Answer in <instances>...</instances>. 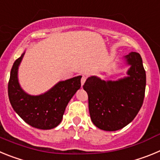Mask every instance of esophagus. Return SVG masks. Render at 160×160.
<instances>
[{
	"label": "esophagus",
	"mask_w": 160,
	"mask_h": 160,
	"mask_svg": "<svg viewBox=\"0 0 160 160\" xmlns=\"http://www.w3.org/2000/svg\"><path fill=\"white\" fill-rule=\"evenodd\" d=\"M86 79H87V78L85 77V76H82V79H81V85H82V87L83 85H84L85 82H86Z\"/></svg>",
	"instance_id": "1"
}]
</instances>
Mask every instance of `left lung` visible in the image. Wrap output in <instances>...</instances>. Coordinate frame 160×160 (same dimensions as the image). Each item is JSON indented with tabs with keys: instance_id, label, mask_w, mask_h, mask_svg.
<instances>
[{
	"instance_id": "obj_1",
	"label": "left lung",
	"mask_w": 160,
	"mask_h": 160,
	"mask_svg": "<svg viewBox=\"0 0 160 160\" xmlns=\"http://www.w3.org/2000/svg\"><path fill=\"white\" fill-rule=\"evenodd\" d=\"M122 60L123 66H129L127 76L117 80L90 76L83 86L88 94L91 121L103 131H118L128 125L143 102L146 72L140 54L131 52Z\"/></svg>"
}]
</instances>
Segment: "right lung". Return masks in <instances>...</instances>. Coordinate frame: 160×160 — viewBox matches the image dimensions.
Returning <instances> with one entry per match:
<instances>
[{
	"label": "right lung",
	"mask_w": 160,
	"mask_h": 160,
	"mask_svg": "<svg viewBox=\"0 0 160 160\" xmlns=\"http://www.w3.org/2000/svg\"><path fill=\"white\" fill-rule=\"evenodd\" d=\"M25 50L15 61L8 85V98L14 111L26 123L38 129L50 130L60 124L65 110L81 87L82 76L59 81L43 94L31 95L22 88L18 70Z\"/></svg>",
	"instance_id": "add662e5"
}]
</instances>
